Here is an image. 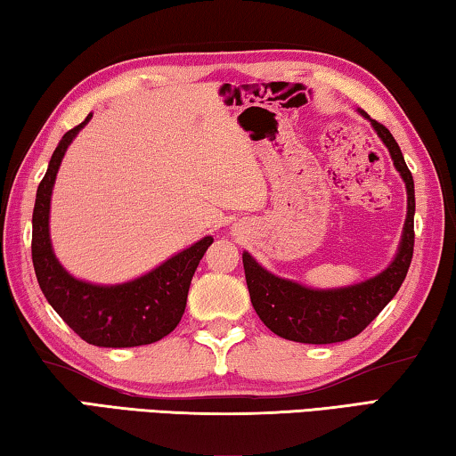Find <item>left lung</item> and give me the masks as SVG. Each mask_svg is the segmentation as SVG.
Listing matches in <instances>:
<instances>
[{
    "label": "left lung",
    "mask_w": 456,
    "mask_h": 456,
    "mask_svg": "<svg viewBox=\"0 0 456 456\" xmlns=\"http://www.w3.org/2000/svg\"><path fill=\"white\" fill-rule=\"evenodd\" d=\"M360 113L370 118L365 110ZM370 121L390 151L394 166L404 179L408 191V216L398 255L384 273L360 285L313 290L298 282L274 277L248 252H244L242 263L252 307L260 321L279 338L298 343H315V346L352 339L379 315V311L392 301L406 279L414 252V179L392 133L374 118Z\"/></svg>",
    "instance_id": "left-lung-1"
}]
</instances>
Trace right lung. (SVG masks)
Segmentation results:
<instances>
[{
  "instance_id": "1",
  "label": "right lung",
  "mask_w": 456,
  "mask_h": 456,
  "mask_svg": "<svg viewBox=\"0 0 456 456\" xmlns=\"http://www.w3.org/2000/svg\"><path fill=\"white\" fill-rule=\"evenodd\" d=\"M91 117L64 133L38 185L32 216L34 271L52 309L86 343L99 347L147 346L166 338L182 321L191 277L214 238H201L145 277L125 285L99 287L70 277L52 252L50 196L66 149Z\"/></svg>"
}]
</instances>
